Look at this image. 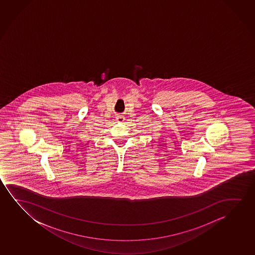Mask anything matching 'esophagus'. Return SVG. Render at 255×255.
Returning a JSON list of instances; mask_svg holds the SVG:
<instances>
[{"instance_id": "obj_1", "label": "esophagus", "mask_w": 255, "mask_h": 255, "mask_svg": "<svg viewBox=\"0 0 255 255\" xmlns=\"http://www.w3.org/2000/svg\"><path fill=\"white\" fill-rule=\"evenodd\" d=\"M116 119H117V121H118V122L122 123L125 121V118H124L123 116H118Z\"/></svg>"}]
</instances>
